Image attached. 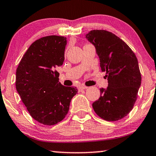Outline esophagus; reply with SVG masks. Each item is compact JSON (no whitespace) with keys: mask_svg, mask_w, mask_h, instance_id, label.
Masks as SVG:
<instances>
[{"mask_svg":"<svg viewBox=\"0 0 156 156\" xmlns=\"http://www.w3.org/2000/svg\"><path fill=\"white\" fill-rule=\"evenodd\" d=\"M88 88V87L86 86H84V85H81V86L79 87V89H86Z\"/></svg>","mask_w":156,"mask_h":156,"instance_id":"34e87169","label":"esophagus"}]
</instances>
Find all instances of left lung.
I'll list each match as a JSON object with an SVG mask.
<instances>
[{"mask_svg":"<svg viewBox=\"0 0 156 156\" xmlns=\"http://www.w3.org/2000/svg\"><path fill=\"white\" fill-rule=\"evenodd\" d=\"M86 38L95 47L108 83L107 88L100 89L94 110L106 121L120 120L129 114L137 99L141 84L138 59L128 44L110 32L94 30Z\"/></svg>","mask_w":156,"mask_h":156,"instance_id":"1","label":"left lung"}]
</instances>
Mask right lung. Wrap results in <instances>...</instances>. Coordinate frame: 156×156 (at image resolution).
I'll return each mask as SVG.
<instances>
[{
	"mask_svg": "<svg viewBox=\"0 0 156 156\" xmlns=\"http://www.w3.org/2000/svg\"><path fill=\"white\" fill-rule=\"evenodd\" d=\"M67 38L50 35L33 42L19 63L16 86L33 118L44 125L62 121L77 89L59 82L55 69L62 65Z\"/></svg>",
	"mask_w": 156,
	"mask_h": 156,
	"instance_id": "1",
	"label": "right lung"
}]
</instances>
